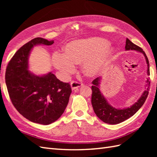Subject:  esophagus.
Instances as JSON below:
<instances>
[{
    "instance_id": "obj_1",
    "label": "esophagus",
    "mask_w": 157,
    "mask_h": 157,
    "mask_svg": "<svg viewBox=\"0 0 157 157\" xmlns=\"http://www.w3.org/2000/svg\"><path fill=\"white\" fill-rule=\"evenodd\" d=\"M83 86L82 83H79L78 82H71V87L72 90H75L80 87V86Z\"/></svg>"
}]
</instances>
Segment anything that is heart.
<instances>
[{
	"instance_id": "heart-1",
	"label": "heart",
	"mask_w": 157,
	"mask_h": 157,
	"mask_svg": "<svg viewBox=\"0 0 157 157\" xmlns=\"http://www.w3.org/2000/svg\"><path fill=\"white\" fill-rule=\"evenodd\" d=\"M109 44L101 38L75 40L64 46V53H53L52 63L65 79L75 71V65L81 63L83 73L94 77L102 72L113 55L114 48Z\"/></svg>"
}]
</instances>
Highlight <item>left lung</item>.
<instances>
[{"label": "left lung", "mask_w": 157, "mask_h": 157, "mask_svg": "<svg viewBox=\"0 0 157 157\" xmlns=\"http://www.w3.org/2000/svg\"><path fill=\"white\" fill-rule=\"evenodd\" d=\"M125 48V51L133 50V51L141 52L144 55L146 64H147V74L149 75V62L144 51L140 47L132 43L128 38L126 39ZM101 79L102 77H98L92 82V105L96 116L100 119L102 120L103 122L111 125L118 124V123L125 121L126 119H129L134 115L142 107V106L144 105L146 99L148 96L149 86L151 84L149 78H147L145 90L143 92L142 94L139 98L137 102H135L134 105H132L129 107L124 109H116L109 104L105 96H103L101 90H100V84H101Z\"/></svg>", "instance_id": "8db88e82"}]
</instances>
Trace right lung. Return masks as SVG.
Here are the masks:
<instances>
[{"label": "right lung", "instance_id": "add662e5", "mask_svg": "<svg viewBox=\"0 0 157 157\" xmlns=\"http://www.w3.org/2000/svg\"><path fill=\"white\" fill-rule=\"evenodd\" d=\"M54 41L36 38L13 55L6 67L5 81L13 105L32 122L48 125L56 121L69 102V83L61 82L52 72L37 75L29 71V56L38 45H52Z\"/></svg>", "mask_w": 157, "mask_h": 157}]
</instances>
